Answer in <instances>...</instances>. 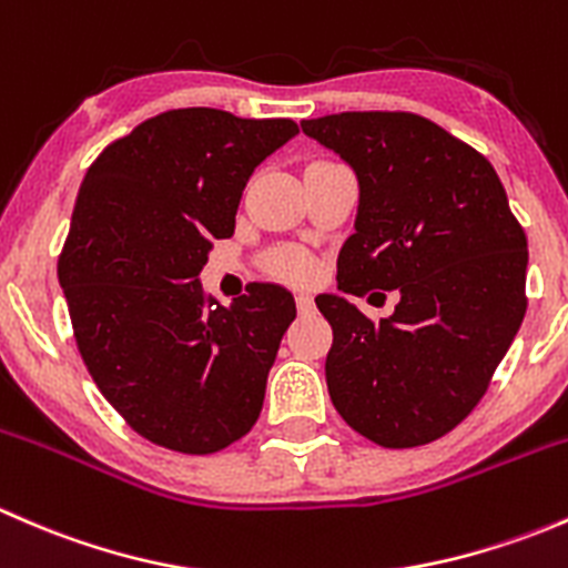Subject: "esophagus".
<instances>
[{"instance_id":"34e87169","label":"esophagus","mask_w":568,"mask_h":568,"mask_svg":"<svg viewBox=\"0 0 568 568\" xmlns=\"http://www.w3.org/2000/svg\"><path fill=\"white\" fill-rule=\"evenodd\" d=\"M296 311H300V313H313V311H316V302H313V296L296 294Z\"/></svg>"}]
</instances>
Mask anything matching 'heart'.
Wrapping results in <instances>:
<instances>
[{"label":"heart","mask_w":568,"mask_h":568,"mask_svg":"<svg viewBox=\"0 0 568 568\" xmlns=\"http://www.w3.org/2000/svg\"><path fill=\"white\" fill-rule=\"evenodd\" d=\"M272 272L277 277L305 283V280L313 277V261L300 250H283L272 257Z\"/></svg>","instance_id":"1"}]
</instances>
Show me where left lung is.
<instances>
[{"instance_id":"obj_1","label":"left lung","mask_w":568,"mask_h":568,"mask_svg":"<svg viewBox=\"0 0 568 568\" xmlns=\"http://www.w3.org/2000/svg\"><path fill=\"white\" fill-rule=\"evenodd\" d=\"M357 175L326 387L343 420L382 448L434 443L475 409L523 326L528 239L495 168L412 112H341L302 123ZM402 294L379 325L346 293ZM376 296V294H374Z\"/></svg>"}]
</instances>
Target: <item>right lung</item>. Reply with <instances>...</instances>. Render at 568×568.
<instances>
[{
	"label": "right lung",
	"mask_w": 568,
	"mask_h": 568,
	"mask_svg": "<svg viewBox=\"0 0 568 568\" xmlns=\"http://www.w3.org/2000/svg\"><path fill=\"white\" fill-rule=\"evenodd\" d=\"M300 134L294 120L173 109L112 142L79 186L57 274L99 390L136 434L216 454L255 426L291 291L257 283L222 305L197 274L233 236L257 164Z\"/></svg>",
	"instance_id": "right-lung-1"
}]
</instances>
